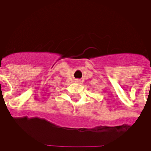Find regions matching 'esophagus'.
<instances>
[{
    "label": "esophagus",
    "instance_id": "obj_1",
    "mask_svg": "<svg viewBox=\"0 0 151 151\" xmlns=\"http://www.w3.org/2000/svg\"><path fill=\"white\" fill-rule=\"evenodd\" d=\"M76 82H80V80H78V79H76Z\"/></svg>",
    "mask_w": 151,
    "mask_h": 151
}]
</instances>
